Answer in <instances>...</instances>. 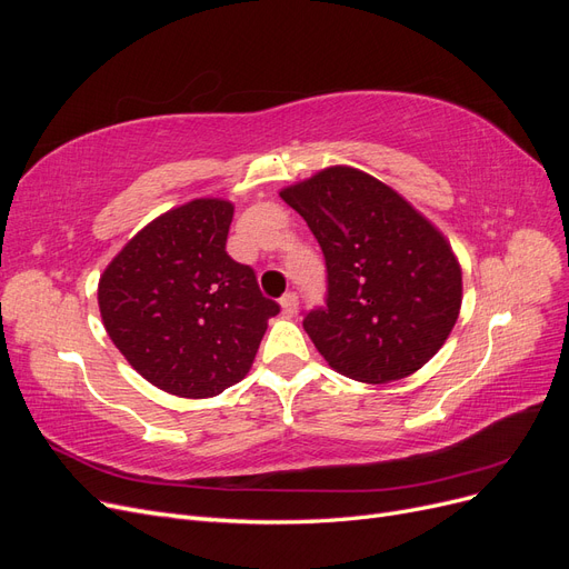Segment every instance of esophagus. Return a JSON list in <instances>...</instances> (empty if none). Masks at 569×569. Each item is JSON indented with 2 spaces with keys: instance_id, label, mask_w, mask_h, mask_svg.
I'll list each match as a JSON object with an SVG mask.
<instances>
[{
  "instance_id": "1",
  "label": "esophagus",
  "mask_w": 569,
  "mask_h": 569,
  "mask_svg": "<svg viewBox=\"0 0 569 569\" xmlns=\"http://www.w3.org/2000/svg\"><path fill=\"white\" fill-rule=\"evenodd\" d=\"M280 306H282V313L287 318H291V316L297 313V308H299V297L295 295V291H287V295L280 299Z\"/></svg>"
}]
</instances>
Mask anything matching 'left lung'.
Masks as SVG:
<instances>
[{
	"mask_svg": "<svg viewBox=\"0 0 569 569\" xmlns=\"http://www.w3.org/2000/svg\"><path fill=\"white\" fill-rule=\"evenodd\" d=\"M280 197L325 256L327 297L303 330L337 372L387 385L420 370L460 313L462 272L446 237L391 187L349 166Z\"/></svg>",
	"mask_w": 569,
	"mask_h": 569,
	"instance_id": "left-lung-1",
	"label": "left lung"
}]
</instances>
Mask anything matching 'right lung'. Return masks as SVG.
<instances>
[{"label": "right lung", "instance_id": "obj_1", "mask_svg": "<svg viewBox=\"0 0 569 569\" xmlns=\"http://www.w3.org/2000/svg\"><path fill=\"white\" fill-rule=\"evenodd\" d=\"M234 206L194 199L151 220L99 278L116 349L147 382L209 399L244 380L280 306L226 251Z\"/></svg>", "mask_w": 569, "mask_h": 569}]
</instances>
